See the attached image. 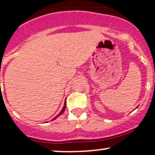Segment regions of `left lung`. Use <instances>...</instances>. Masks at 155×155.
Masks as SVG:
<instances>
[{"label":"left lung","instance_id":"8db88e82","mask_svg":"<svg viewBox=\"0 0 155 155\" xmlns=\"http://www.w3.org/2000/svg\"><path fill=\"white\" fill-rule=\"evenodd\" d=\"M136 108H137V107H136Z\"/></svg>","mask_w":155,"mask_h":155}]
</instances>
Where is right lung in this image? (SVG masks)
<instances>
[{
  "label": "right lung",
  "instance_id": "obj_1",
  "mask_svg": "<svg viewBox=\"0 0 155 155\" xmlns=\"http://www.w3.org/2000/svg\"><path fill=\"white\" fill-rule=\"evenodd\" d=\"M65 107H66V102H65V104H64V106H63V108H62L61 111H60V113H59V114H58V115H57V116H56V117H54V118H53V119H52V120H56V119H57V118H58V117H60V115H61V114H63V112H64V111H65Z\"/></svg>",
  "mask_w": 155,
  "mask_h": 155
}]
</instances>
